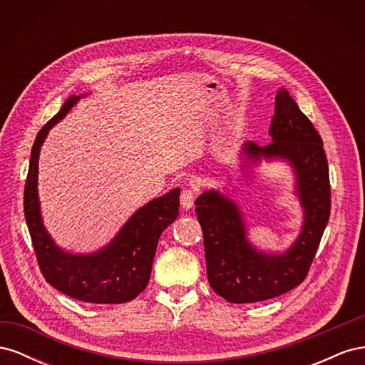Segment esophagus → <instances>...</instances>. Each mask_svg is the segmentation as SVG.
Returning <instances> with one entry per match:
<instances>
[{
  "instance_id": "obj_1",
  "label": "esophagus",
  "mask_w": 365,
  "mask_h": 365,
  "mask_svg": "<svg viewBox=\"0 0 365 365\" xmlns=\"http://www.w3.org/2000/svg\"><path fill=\"white\" fill-rule=\"evenodd\" d=\"M180 201H181V207L184 210H190L195 204V193L192 190H182V193L180 196Z\"/></svg>"
}]
</instances>
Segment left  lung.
I'll use <instances>...</instances> for the list:
<instances>
[{
    "mask_svg": "<svg viewBox=\"0 0 365 365\" xmlns=\"http://www.w3.org/2000/svg\"><path fill=\"white\" fill-rule=\"evenodd\" d=\"M269 135L272 143L263 148L244 143L242 168L248 169L262 158L292 165L295 195L304 215L300 235L289 250L271 254L254 248L239 205L220 192L205 190L195 201L210 286L230 303L269 300L300 284L329 222L330 182L323 140L284 88L275 96Z\"/></svg>",
    "mask_w": 365,
    "mask_h": 365,
    "instance_id": "left-lung-1",
    "label": "left lung"
}]
</instances>
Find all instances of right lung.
Here are the masks:
<instances>
[{
  "label": "right lung",
  "mask_w": 365,
  "mask_h": 365,
  "mask_svg": "<svg viewBox=\"0 0 365 365\" xmlns=\"http://www.w3.org/2000/svg\"><path fill=\"white\" fill-rule=\"evenodd\" d=\"M82 96H70L61 111L43 126L31 148L24 189V215L39 268L46 280L76 300L118 304L134 300L150 279L153 256L163 231L178 217L181 190H170L138 208L102 250L73 254L59 248L42 224L38 196V161L48 130L70 113Z\"/></svg>",
  "instance_id": "right-lung-1"
}]
</instances>
